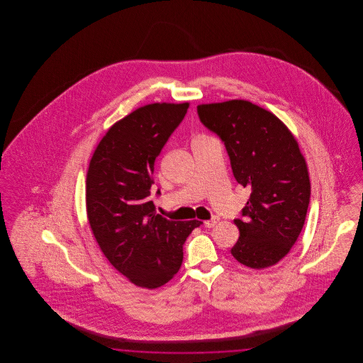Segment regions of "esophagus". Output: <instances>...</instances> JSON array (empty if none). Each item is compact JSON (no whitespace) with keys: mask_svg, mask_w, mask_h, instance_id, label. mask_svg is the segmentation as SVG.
Returning a JSON list of instances; mask_svg holds the SVG:
<instances>
[{"mask_svg":"<svg viewBox=\"0 0 363 363\" xmlns=\"http://www.w3.org/2000/svg\"><path fill=\"white\" fill-rule=\"evenodd\" d=\"M218 222H219V218H218V216H213L212 219L206 220V222H204V225H206L207 228H211V227H213V225H216Z\"/></svg>","mask_w":363,"mask_h":363,"instance_id":"34e87169","label":"esophagus"}]
</instances>
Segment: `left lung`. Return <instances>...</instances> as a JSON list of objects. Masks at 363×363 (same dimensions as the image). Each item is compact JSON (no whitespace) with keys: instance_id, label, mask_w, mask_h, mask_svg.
Instances as JSON below:
<instances>
[{"instance_id":"obj_1","label":"left lung","mask_w":363,"mask_h":363,"mask_svg":"<svg viewBox=\"0 0 363 363\" xmlns=\"http://www.w3.org/2000/svg\"><path fill=\"white\" fill-rule=\"evenodd\" d=\"M200 121L225 143L238 184L252 193L235 219L240 238L231 249L243 265L262 269L293 247L311 201L308 164L290 129L249 101L199 104Z\"/></svg>"}]
</instances>
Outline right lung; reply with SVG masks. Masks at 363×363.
<instances>
[{
	"label": "right lung",
	"mask_w": 363,
	"mask_h": 363,
	"mask_svg": "<svg viewBox=\"0 0 363 363\" xmlns=\"http://www.w3.org/2000/svg\"><path fill=\"white\" fill-rule=\"evenodd\" d=\"M188 108V102L138 107L106 132L88 166L86 207L92 234L110 264L143 289H157L173 279L184 243L203 223L169 220L148 201L155 159Z\"/></svg>",
	"instance_id": "1"
}]
</instances>
